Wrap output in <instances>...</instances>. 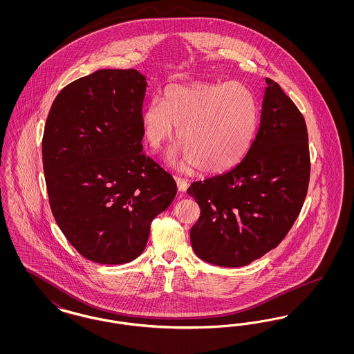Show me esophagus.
Instances as JSON below:
<instances>
[{
  "label": "esophagus",
  "instance_id": "obj_1",
  "mask_svg": "<svg viewBox=\"0 0 354 354\" xmlns=\"http://www.w3.org/2000/svg\"><path fill=\"white\" fill-rule=\"evenodd\" d=\"M175 182H176V187H178V191L179 192H185V189H187V187H188V183H187V180L183 179V178H175Z\"/></svg>",
  "mask_w": 354,
  "mask_h": 354
}]
</instances>
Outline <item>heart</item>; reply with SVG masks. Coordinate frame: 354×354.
<instances>
[{
  "label": "heart",
  "mask_w": 354,
  "mask_h": 354,
  "mask_svg": "<svg viewBox=\"0 0 354 354\" xmlns=\"http://www.w3.org/2000/svg\"><path fill=\"white\" fill-rule=\"evenodd\" d=\"M257 117L256 98L244 84H171L163 103L153 100L147 104L140 124L152 151L160 150L178 127L180 146L169 155L172 165L220 174L235 167L248 151Z\"/></svg>",
  "instance_id": "obj_1"
}]
</instances>
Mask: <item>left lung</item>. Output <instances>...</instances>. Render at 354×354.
<instances>
[{
  "mask_svg": "<svg viewBox=\"0 0 354 354\" xmlns=\"http://www.w3.org/2000/svg\"><path fill=\"white\" fill-rule=\"evenodd\" d=\"M257 133L234 169L189 185L201 207L192 250L209 264L244 267L276 248L303 207L310 174L303 114L272 81Z\"/></svg>",
  "mask_w": 354,
  "mask_h": 354,
  "instance_id": "obj_1",
  "label": "left lung"
}]
</instances>
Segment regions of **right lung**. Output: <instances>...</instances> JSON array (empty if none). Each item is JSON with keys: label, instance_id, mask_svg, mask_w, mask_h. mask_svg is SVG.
<instances>
[{"label": "right lung", "instance_id": "add662e5", "mask_svg": "<svg viewBox=\"0 0 354 354\" xmlns=\"http://www.w3.org/2000/svg\"><path fill=\"white\" fill-rule=\"evenodd\" d=\"M146 77L101 68L61 90L42 139L51 212L68 243L100 264H123L146 248L150 225L176 183L143 153Z\"/></svg>", "mask_w": 354, "mask_h": 354}]
</instances>
